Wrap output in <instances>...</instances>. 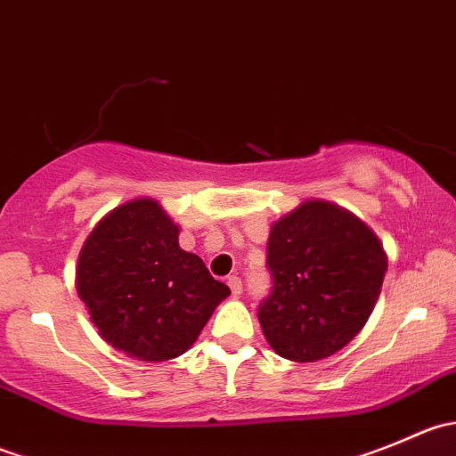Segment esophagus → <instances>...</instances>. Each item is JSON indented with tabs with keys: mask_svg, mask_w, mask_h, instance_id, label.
Wrapping results in <instances>:
<instances>
[{
	"mask_svg": "<svg viewBox=\"0 0 456 456\" xmlns=\"http://www.w3.org/2000/svg\"><path fill=\"white\" fill-rule=\"evenodd\" d=\"M227 284H229V289H232L233 296H240V293H242V280L238 278V275H229Z\"/></svg>",
	"mask_w": 456,
	"mask_h": 456,
	"instance_id": "esophagus-1",
	"label": "esophagus"
}]
</instances>
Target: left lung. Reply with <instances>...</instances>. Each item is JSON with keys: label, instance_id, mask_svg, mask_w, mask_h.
<instances>
[{"label": "left lung", "instance_id": "8db88e82", "mask_svg": "<svg viewBox=\"0 0 456 456\" xmlns=\"http://www.w3.org/2000/svg\"><path fill=\"white\" fill-rule=\"evenodd\" d=\"M266 266L273 289L257 309L266 342L280 357L317 362L364 329L388 260L351 211L305 200L271 227Z\"/></svg>", "mask_w": 456, "mask_h": 456}]
</instances>
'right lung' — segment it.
<instances>
[{"instance_id": "add662e5", "label": "right lung", "mask_w": 456, "mask_h": 456, "mask_svg": "<svg viewBox=\"0 0 456 456\" xmlns=\"http://www.w3.org/2000/svg\"><path fill=\"white\" fill-rule=\"evenodd\" d=\"M77 293L101 338L141 362L183 355L199 339L227 284L178 247V224L151 199L99 220L77 265Z\"/></svg>"}]
</instances>
